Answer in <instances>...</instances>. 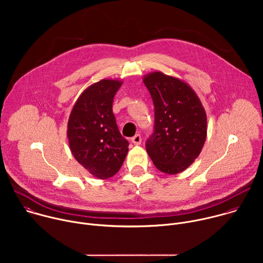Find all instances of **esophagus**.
<instances>
[{
  "instance_id": "34e87169",
  "label": "esophagus",
  "mask_w": 263,
  "mask_h": 263,
  "mask_svg": "<svg viewBox=\"0 0 263 263\" xmlns=\"http://www.w3.org/2000/svg\"><path fill=\"white\" fill-rule=\"evenodd\" d=\"M131 141L135 144V145H139L141 143V136L139 134H136L134 135L132 138H131Z\"/></svg>"
}]
</instances>
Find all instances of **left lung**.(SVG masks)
<instances>
[{"mask_svg": "<svg viewBox=\"0 0 263 263\" xmlns=\"http://www.w3.org/2000/svg\"><path fill=\"white\" fill-rule=\"evenodd\" d=\"M155 107L154 132L145 143L154 165L175 175L200 155L207 136V116L196 91L183 80L153 71L143 76Z\"/></svg>", "mask_w": 263, "mask_h": 263, "instance_id": "8db88e82", "label": "left lung"}]
</instances>
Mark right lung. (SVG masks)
I'll use <instances>...</instances> for the list:
<instances>
[{
    "instance_id": "right-lung-1",
    "label": "right lung",
    "mask_w": 263,
    "mask_h": 263,
    "mask_svg": "<svg viewBox=\"0 0 263 263\" xmlns=\"http://www.w3.org/2000/svg\"><path fill=\"white\" fill-rule=\"evenodd\" d=\"M123 81L103 79L88 86L74 103L67 122L70 152L98 179H108L121 168L129 142L117 126L112 103Z\"/></svg>"
}]
</instances>
